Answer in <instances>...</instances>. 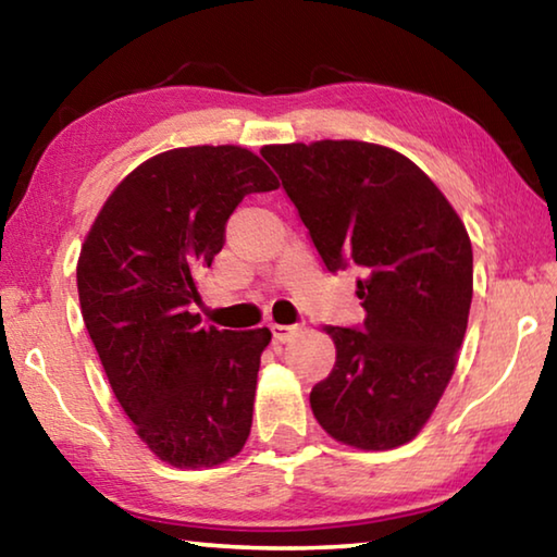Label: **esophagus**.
Segmentation results:
<instances>
[{
  "mask_svg": "<svg viewBox=\"0 0 557 557\" xmlns=\"http://www.w3.org/2000/svg\"><path fill=\"white\" fill-rule=\"evenodd\" d=\"M299 334H301L299 324H289V326L272 324V336H275V342H280V344H285V342H289V338H295Z\"/></svg>",
  "mask_w": 557,
  "mask_h": 557,
  "instance_id": "obj_1",
  "label": "esophagus"
}]
</instances>
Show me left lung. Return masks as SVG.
Here are the masks:
<instances>
[{
    "mask_svg": "<svg viewBox=\"0 0 557 557\" xmlns=\"http://www.w3.org/2000/svg\"><path fill=\"white\" fill-rule=\"evenodd\" d=\"M329 272L356 265L363 326H326L336 363L309 403L358 449H393L430 420L455 373L474 287L465 223L395 149L322 139L260 149Z\"/></svg>",
    "mask_w": 557,
    "mask_h": 557,
    "instance_id": "8db88e82",
    "label": "left lung"
}]
</instances>
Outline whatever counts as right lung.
Returning <instances> with one entry per match:
<instances>
[{
    "mask_svg": "<svg viewBox=\"0 0 557 557\" xmlns=\"http://www.w3.org/2000/svg\"><path fill=\"white\" fill-rule=\"evenodd\" d=\"M277 186L250 149H169L122 178L81 248V312L110 388L172 467L223 465L250 435L272 334L203 329L196 275L221 252L235 206Z\"/></svg>",
    "mask_w": 557,
    "mask_h": 557,
    "instance_id": "1",
    "label": "right lung"
}]
</instances>
